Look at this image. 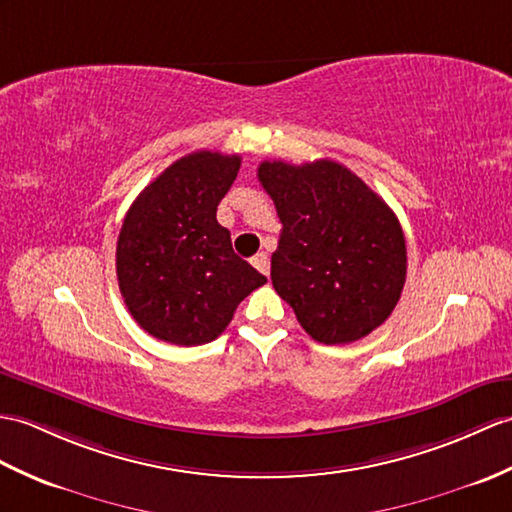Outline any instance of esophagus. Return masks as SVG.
I'll return each instance as SVG.
<instances>
[{"label":"esophagus","instance_id":"34e87169","mask_svg":"<svg viewBox=\"0 0 512 512\" xmlns=\"http://www.w3.org/2000/svg\"><path fill=\"white\" fill-rule=\"evenodd\" d=\"M253 266L261 272V275L268 277V272H270V259H268L266 253H257V255L253 257Z\"/></svg>","mask_w":512,"mask_h":512}]
</instances>
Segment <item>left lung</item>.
Listing matches in <instances>:
<instances>
[{"label":"left lung","instance_id":"8db88e82","mask_svg":"<svg viewBox=\"0 0 512 512\" xmlns=\"http://www.w3.org/2000/svg\"><path fill=\"white\" fill-rule=\"evenodd\" d=\"M259 183L281 237L270 279L316 342L347 344L395 310L406 283V237L395 213L344 165L264 161Z\"/></svg>","mask_w":512,"mask_h":512}]
</instances>
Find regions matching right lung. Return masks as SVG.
I'll list each match as a JSON object with an SVG mask.
<instances>
[{"mask_svg": "<svg viewBox=\"0 0 512 512\" xmlns=\"http://www.w3.org/2000/svg\"><path fill=\"white\" fill-rule=\"evenodd\" d=\"M242 159L198 150L174 161L130 205L117 237V281L139 327L196 347L216 340L248 294L266 283L218 224Z\"/></svg>", "mask_w": 512, "mask_h": 512, "instance_id": "right-lung-1", "label": "right lung"}]
</instances>
